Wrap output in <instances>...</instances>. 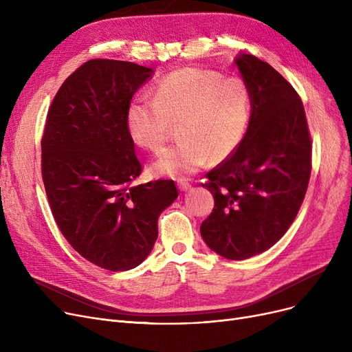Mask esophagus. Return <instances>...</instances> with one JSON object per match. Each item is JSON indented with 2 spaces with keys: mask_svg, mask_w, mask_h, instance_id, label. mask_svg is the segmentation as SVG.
<instances>
[{
  "mask_svg": "<svg viewBox=\"0 0 352 352\" xmlns=\"http://www.w3.org/2000/svg\"><path fill=\"white\" fill-rule=\"evenodd\" d=\"M178 188L181 190V191H188V190H191V182L188 181V179H178Z\"/></svg>",
  "mask_w": 352,
  "mask_h": 352,
  "instance_id": "1",
  "label": "esophagus"
}]
</instances>
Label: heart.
<instances>
[{
	"label": "heart",
	"mask_w": 352,
	"mask_h": 352,
	"mask_svg": "<svg viewBox=\"0 0 352 352\" xmlns=\"http://www.w3.org/2000/svg\"><path fill=\"white\" fill-rule=\"evenodd\" d=\"M251 109V91L243 78L184 68L164 77L153 98L138 96L129 102L126 126L138 145L160 151L178 124L182 140L160 154L153 173L184 177L208 158L221 162L231 157L247 133Z\"/></svg>",
	"instance_id": "b5f03b06"
}]
</instances>
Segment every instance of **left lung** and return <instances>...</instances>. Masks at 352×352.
<instances>
[{"mask_svg":"<svg viewBox=\"0 0 352 352\" xmlns=\"http://www.w3.org/2000/svg\"><path fill=\"white\" fill-rule=\"evenodd\" d=\"M250 87L252 109L236 151L202 182L214 208L201 224L206 244L228 260L271 248L287 232L311 175V134L298 92L251 54L235 60Z\"/></svg>","mask_w":352,"mask_h":352,"instance_id":"1","label":"left lung"}]
</instances>
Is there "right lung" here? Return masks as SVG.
<instances>
[{
  "label": "right lung",
  "instance_id": "right-lung-1",
  "mask_svg": "<svg viewBox=\"0 0 352 352\" xmlns=\"http://www.w3.org/2000/svg\"><path fill=\"white\" fill-rule=\"evenodd\" d=\"M151 74L128 61L84 63L55 94L41 138V175L55 223L87 261L113 272L145 260L160 214L178 197L173 179L135 184L142 165L126 109Z\"/></svg>",
  "mask_w": 352,
  "mask_h": 352
}]
</instances>
